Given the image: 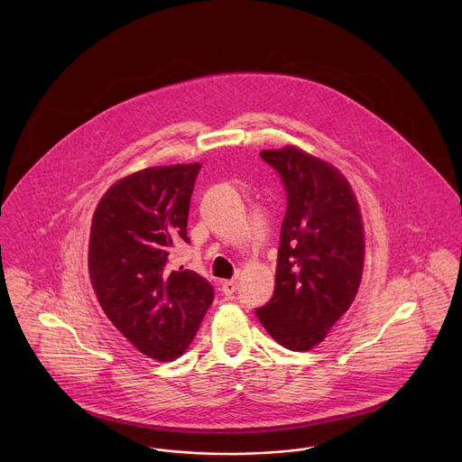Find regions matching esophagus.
Here are the masks:
<instances>
[{
    "mask_svg": "<svg viewBox=\"0 0 462 462\" xmlns=\"http://www.w3.org/2000/svg\"><path fill=\"white\" fill-rule=\"evenodd\" d=\"M221 291H223V294L225 296H234L236 294V291H237V281H225L223 284H221Z\"/></svg>",
    "mask_w": 462,
    "mask_h": 462,
    "instance_id": "esophagus-1",
    "label": "esophagus"
}]
</instances>
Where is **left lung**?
<instances>
[{"label": "left lung", "instance_id": "1", "mask_svg": "<svg viewBox=\"0 0 462 462\" xmlns=\"http://www.w3.org/2000/svg\"><path fill=\"white\" fill-rule=\"evenodd\" d=\"M284 183L275 291L256 310L287 350L307 352L352 307L364 272V223L352 187L329 162L294 145L260 152Z\"/></svg>", "mask_w": 462, "mask_h": 462}]
</instances>
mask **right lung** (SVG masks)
<instances>
[{
  "label": "right lung",
  "mask_w": 462,
  "mask_h": 462,
  "mask_svg": "<svg viewBox=\"0 0 462 462\" xmlns=\"http://www.w3.org/2000/svg\"><path fill=\"white\" fill-rule=\"evenodd\" d=\"M200 164L155 166L116 181L100 199L89 232L91 286L116 329L143 355L171 362L189 348L215 300L192 270L168 256L189 242V206Z\"/></svg>",
  "instance_id": "1"
}]
</instances>
